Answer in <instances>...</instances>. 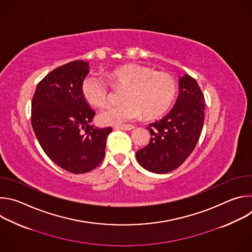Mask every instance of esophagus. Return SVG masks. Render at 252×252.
Returning <instances> with one entry per match:
<instances>
[{
    "instance_id": "obj_1",
    "label": "esophagus",
    "mask_w": 252,
    "mask_h": 252,
    "mask_svg": "<svg viewBox=\"0 0 252 252\" xmlns=\"http://www.w3.org/2000/svg\"><path fill=\"white\" fill-rule=\"evenodd\" d=\"M134 128V126L131 125H124V126H116V129H124V130H131Z\"/></svg>"
}]
</instances>
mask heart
<instances>
[{"mask_svg":"<svg viewBox=\"0 0 252 252\" xmlns=\"http://www.w3.org/2000/svg\"><path fill=\"white\" fill-rule=\"evenodd\" d=\"M107 80L114 89H125L120 104L106 106L99 114L103 125L119 126L140 118H156L162 115L171 104L176 84L164 71L139 64H126L107 74ZM84 98L92 105L102 106L110 97V87L104 79L96 75L85 78L82 84Z\"/></svg>","mask_w":252,"mask_h":252,"instance_id":"1","label":"heart"}]
</instances>
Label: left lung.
I'll return each mask as SVG.
<instances>
[{
    "instance_id": "1",
    "label": "left lung",
    "mask_w": 252,
    "mask_h": 252,
    "mask_svg": "<svg viewBox=\"0 0 252 252\" xmlns=\"http://www.w3.org/2000/svg\"><path fill=\"white\" fill-rule=\"evenodd\" d=\"M179 92L172 109L150 124V143L136 152L139 164L155 173H166L183 164L194 150L204 120V96L189 75L178 80Z\"/></svg>"
}]
</instances>
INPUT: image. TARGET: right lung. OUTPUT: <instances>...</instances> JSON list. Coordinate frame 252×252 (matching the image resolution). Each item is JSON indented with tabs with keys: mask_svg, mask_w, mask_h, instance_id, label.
Returning a JSON list of instances; mask_svg holds the SVG:
<instances>
[{
	"mask_svg": "<svg viewBox=\"0 0 252 252\" xmlns=\"http://www.w3.org/2000/svg\"><path fill=\"white\" fill-rule=\"evenodd\" d=\"M89 63L74 61L49 73L32 100V126L46 155L71 173H85L104 158L106 137L113 128L90 125L94 112L82 94Z\"/></svg>",
	"mask_w": 252,
	"mask_h": 252,
	"instance_id": "add662e5",
	"label": "right lung"
}]
</instances>
